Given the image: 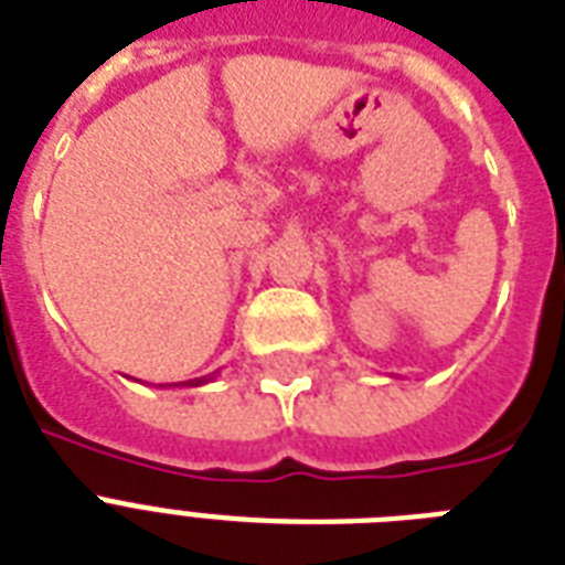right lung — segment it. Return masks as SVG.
Listing matches in <instances>:
<instances>
[{
	"instance_id": "1",
	"label": "right lung",
	"mask_w": 565,
	"mask_h": 565,
	"mask_svg": "<svg viewBox=\"0 0 565 565\" xmlns=\"http://www.w3.org/2000/svg\"><path fill=\"white\" fill-rule=\"evenodd\" d=\"M213 375H216V372H213ZM213 375L195 377V381H184V386H202V384H207V381H213Z\"/></svg>"
}]
</instances>
